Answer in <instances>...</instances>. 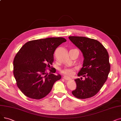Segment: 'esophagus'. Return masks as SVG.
I'll use <instances>...</instances> for the list:
<instances>
[{
  "label": "esophagus",
  "instance_id": "34e87169",
  "mask_svg": "<svg viewBox=\"0 0 121 121\" xmlns=\"http://www.w3.org/2000/svg\"><path fill=\"white\" fill-rule=\"evenodd\" d=\"M63 78H64V79H65V80H70L71 78L70 77H68V76H64L63 77Z\"/></svg>",
  "mask_w": 121,
  "mask_h": 121
}]
</instances>
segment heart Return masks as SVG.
Returning a JSON list of instances; mask_svg holds the SVG:
<instances>
[{
	"label": "heart",
	"instance_id": "heart-1",
	"mask_svg": "<svg viewBox=\"0 0 121 121\" xmlns=\"http://www.w3.org/2000/svg\"><path fill=\"white\" fill-rule=\"evenodd\" d=\"M61 72L65 75L72 76L75 73V69L73 68H69V67H65L61 71Z\"/></svg>",
	"mask_w": 121,
	"mask_h": 121
}]
</instances>
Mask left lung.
<instances>
[{
	"label": "left lung",
	"mask_w": 121,
	"mask_h": 121,
	"mask_svg": "<svg viewBox=\"0 0 121 121\" xmlns=\"http://www.w3.org/2000/svg\"><path fill=\"white\" fill-rule=\"evenodd\" d=\"M69 39L82 52L84 59L78 76L75 80L77 87L72 93L79 99L90 98L96 94L106 81L110 71L108 53L98 40L83 36H69Z\"/></svg>",
	"instance_id": "1"
}]
</instances>
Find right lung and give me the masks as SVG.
Here are the masks:
<instances>
[{"instance_id":"1","label":"right lung","mask_w":121,"mask_h":121,"mask_svg":"<svg viewBox=\"0 0 121 121\" xmlns=\"http://www.w3.org/2000/svg\"><path fill=\"white\" fill-rule=\"evenodd\" d=\"M66 41L63 38H49L31 40L26 43L16 55L13 73L17 85L29 98L40 99L50 92L54 82L61 78L55 75V68L46 72L54 61L55 49Z\"/></svg>"}]
</instances>
